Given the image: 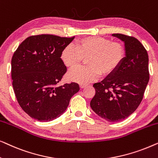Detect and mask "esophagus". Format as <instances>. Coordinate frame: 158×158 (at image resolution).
Instances as JSON below:
<instances>
[{"instance_id": "obj_1", "label": "esophagus", "mask_w": 158, "mask_h": 158, "mask_svg": "<svg viewBox=\"0 0 158 158\" xmlns=\"http://www.w3.org/2000/svg\"><path fill=\"white\" fill-rule=\"evenodd\" d=\"M85 85H83V84H81V85H80V87H81V88H84L85 87Z\"/></svg>"}]
</instances>
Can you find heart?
<instances>
[{
	"instance_id": "heart-1",
	"label": "heart",
	"mask_w": 158,
	"mask_h": 158,
	"mask_svg": "<svg viewBox=\"0 0 158 158\" xmlns=\"http://www.w3.org/2000/svg\"><path fill=\"white\" fill-rule=\"evenodd\" d=\"M126 57V48L122 43L112 42L105 37L88 36L80 39L76 47L68 45L61 54L64 65L69 68L77 67L83 59L88 67H81L70 70L69 81L86 85L101 76L109 77L116 72Z\"/></svg>"
}]
</instances>
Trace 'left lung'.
Segmentation results:
<instances>
[{"mask_svg": "<svg viewBox=\"0 0 158 158\" xmlns=\"http://www.w3.org/2000/svg\"><path fill=\"white\" fill-rule=\"evenodd\" d=\"M124 42L126 57L116 72L94 84L96 94L90 107L110 122H120L131 115L141 103L150 79L148 54L133 36L113 34Z\"/></svg>", "mask_w": 158, "mask_h": 158, "instance_id": "8db88e82", "label": "left lung"}]
</instances>
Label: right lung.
Masks as SVG:
<instances>
[{"instance_id": "obj_1", "label": "right lung", "mask_w": 158, "mask_h": 158, "mask_svg": "<svg viewBox=\"0 0 158 158\" xmlns=\"http://www.w3.org/2000/svg\"><path fill=\"white\" fill-rule=\"evenodd\" d=\"M52 34L31 36L15 52L11 60L13 88L18 103L31 118L50 122L65 111L76 83L57 86L67 72L61 54L74 40Z\"/></svg>"}]
</instances>
